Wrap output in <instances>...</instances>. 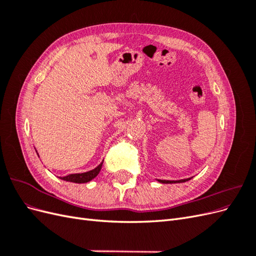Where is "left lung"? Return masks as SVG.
Wrapping results in <instances>:
<instances>
[{
    "label": "left lung",
    "mask_w": 256,
    "mask_h": 256,
    "mask_svg": "<svg viewBox=\"0 0 256 256\" xmlns=\"http://www.w3.org/2000/svg\"><path fill=\"white\" fill-rule=\"evenodd\" d=\"M192 178V177H191ZM191 178H186V180H157L160 184H178V182H184L190 180Z\"/></svg>",
    "instance_id": "obj_1"
}]
</instances>
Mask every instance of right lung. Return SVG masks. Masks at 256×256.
<instances>
[{"mask_svg": "<svg viewBox=\"0 0 256 256\" xmlns=\"http://www.w3.org/2000/svg\"><path fill=\"white\" fill-rule=\"evenodd\" d=\"M36 152H37V150H36ZM37 154H38V152H37ZM102 164H104V161L99 166H97L95 168H92V170H90V171H88V172L69 174V175H66V176H63V177H58V178L62 180L69 182H76V184L88 182L92 180H94V178L99 174L100 170H102Z\"/></svg>", "mask_w": 256, "mask_h": 256, "instance_id": "add662e5", "label": "right lung"}]
</instances>
